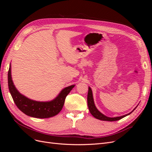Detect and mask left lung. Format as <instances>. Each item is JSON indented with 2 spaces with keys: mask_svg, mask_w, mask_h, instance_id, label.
Listing matches in <instances>:
<instances>
[{
  "mask_svg": "<svg viewBox=\"0 0 152 152\" xmlns=\"http://www.w3.org/2000/svg\"><path fill=\"white\" fill-rule=\"evenodd\" d=\"M87 104H88V108L89 110V112L92 114L94 117L96 118L99 119V120L101 121H118L120 119L125 117L129 115H130L134 110L137 108V107L132 110V111L130 113H129L127 114L121 116V117H109L104 115V114L102 113H101L99 110L97 109V108L96 107L94 102V99H93V92H92L91 88L90 87H89V91H88V94H87Z\"/></svg>",
  "mask_w": 152,
  "mask_h": 152,
  "instance_id": "1",
  "label": "left lung"
}]
</instances>
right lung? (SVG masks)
Returning <instances> with one entry per match:
<instances>
[{
	"label": "right lung",
	"mask_w": 152,
	"mask_h": 152,
	"mask_svg": "<svg viewBox=\"0 0 152 152\" xmlns=\"http://www.w3.org/2000/svg\"><path fill=\"white\" fill-rule=\"evenodd\" d=\"M8 71V86L12 98L17 107L26 115L39 118L52 117L56 115L63 108L66 96L75 85L68 86L61 91L56 98L49 102H38L31 99L21 94L13 83L11 66Z\"/></svg>",
	"instance_id": "right-lung-1"
}]
</instances>
